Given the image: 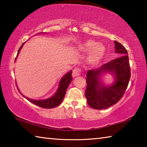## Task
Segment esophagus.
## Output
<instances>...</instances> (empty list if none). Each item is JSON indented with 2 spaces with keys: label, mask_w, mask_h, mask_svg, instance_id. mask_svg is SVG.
Instances as JSON below:
<instances>
[{
  "label": "esophagus",
  "mask_w": 147,
  "mask_h": 147,
  "mask_svg": "<svg viewBox=\"0 0 147 147\" xmlns=\"http://www.w3.org/2000/svg\"><path fill=\"white\" fill-rule=\"evenodd\" d=\"M81 73V69L78 67H75L73 71V73H72V75L73 77H75L77 76H79Z\"/></svg>",
  "instance_id": "34e87169"
}]
</instances>
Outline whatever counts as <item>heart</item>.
I'll use <instances>...</instances> for the list:
<instances>
[{
    "instance_id": "obj_1",
    "label": "heart",
    "mask_w": 147,
    "mask_h": 147,
    "mask_svg": "<svg viewBox=\"0 0 147 147\" xmlns=\"http://www.w3.org/2000/svg\"><path fill=\"white\" fill-rule=\"evenodd\" d=\"M79 48L85 52H89V59L91 62L98 61L104 55L105 48L100 43H96L93 41H88L80 45Z\"/></svg>"
}]
</instances>
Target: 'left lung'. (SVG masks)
I'll return each mask as SVG.
<instances>
[{
	"label": "left lung",
	"instance_id": "8db88e82",
	"mask_svg": "<svg viewBox=\"0 0 147 147\" xmlns=\"http://www.w3.org/2000/svg\"><path fill=\"white\" fill-rule=\"evenodd\" d=\"M114 43L115 53L121 56L87 73L85 95L89 106L93 109H106L116 104L123 97L128 85L131 72L128 52L120 43L116 41ZM106 71L115 77V82L109 86H104L100 78Z\"/></svg>",
	"mask_w": 147,
	"mask_h": 147
}]
</instances>
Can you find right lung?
Instances as JSON below:
<instances>
[{
	"instance_id": "obj_1",
	"label": "right lung",
	"mask_w": 147,
	"mask_h": 147,
	"mask_svg": "<svg viewBox=\"0 0 147 147\" xmlns=\"http://www.w3.org/2000/svg\"><path fill=\"white\" fill-rule=\"evenodd\" d=\"M24 43H23V45H22L19 49L16 58V60L20 51H21V49L23 46ZM72 80H73V78H72V71H71L67 73L65 75H64L63 78L61 79L56 93L53 96H51V97L49 98L44 99V100H33V99H30L27 97H25V96L24 97L30 102H31L36 104L37 106L41 107V108L47 109L55 108V107L59 106L61 103V102L63 100L65 96V94L67 89L69 85L71 82Z\"/></svg>"
}]
</instances>
